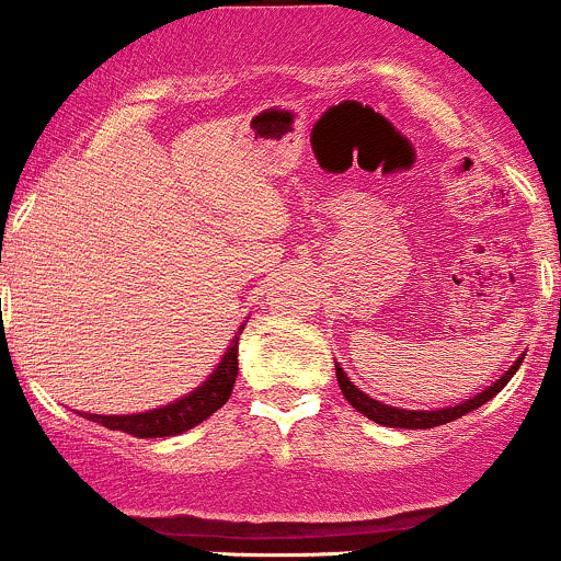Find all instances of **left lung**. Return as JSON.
<instances>
[{"mask_svg":"<svg viewBox=\"0 0 561 561\" xmlns=\"http://www.w3.org/2000/svg\"><path fill=\"white\" fill-rule=\"evenodd\" d=\"M518 365H520V359H515V363L510 365L507 374H504L496 385L488 387V390H482L480 396H474L471 401H463V403H458V407H450V409H436V412H409V409L387 407V403H379V401H374V398L365 396V392H359L357 387L348 381V376L343 374V368H337V365H335V376H337V385H341V392L346 396V401L352 403L359 414H365V417L374 420V423L390 425V428H414L417 431V428H436V425L453 423V420L469 414L471 409H477V407H482L485 401H491V398L496 396V392H502V387L513 379V374L518 370Z\"/></svg>","mask_w":561,"mask_h":561,"instance_id":"1","label":"left lung"}]
</instances>
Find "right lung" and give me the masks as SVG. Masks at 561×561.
<instances>
[{
  "label": "right lung",
  "instance_id": "obj_1",
  "mask_svg": "<svg viewBox=\"0 0 561 561\" xmlns=\"http://www.w3.org/2000/svg\"><path fill=\"white\" fill-rule=\"evenodd\" d=\"M237 346H240V337L231 341L229 352L220 359L218 370H215L198 390H193L191 396L182 398V401H174L169 403V407L152 409V412L144 414H122V417L119 414H116V417L87 414V417L111 431L138 436V439H160V436L185 434V431H191L193 425L207 420L209 414H215L226 401H229L231 390H234L237 370H240L237 368Z\"/></svg>",
  "mask_w": 561,
  "mask_h": 561
}]
</instances>
